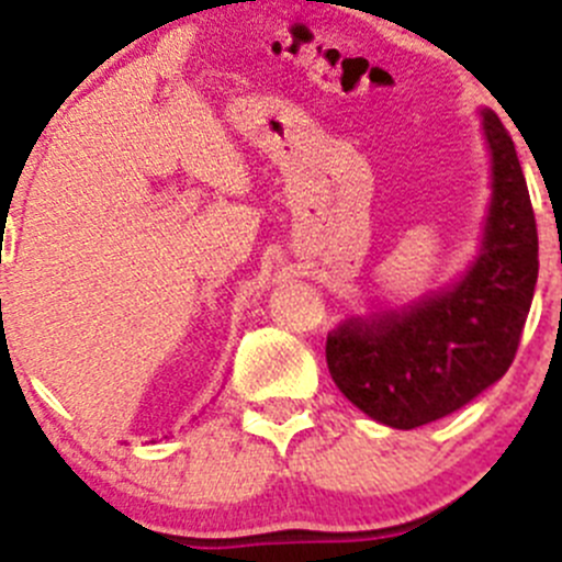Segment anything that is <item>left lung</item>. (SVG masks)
I'll return each instance as SVG.
<instances>
[{
    "label": "left lung",
    "mask_w": 562,
    "mask_h": 562,
    "mask_svg": "<svg viewBox=\"0 0 562 562\" xmlns=\"http://www.w3.org/2000/svg\"><path fill=\"white\" fill-rule=\"evenodd\" d=\"M492 206L484 247L443 296L372 321L350 317L326 339L337 389L375 422L416 429L468 405L517 356L538 280V231L512 135L484 113Z\"/></svg>",
    "instance_id": "1"
}]
</instances>
